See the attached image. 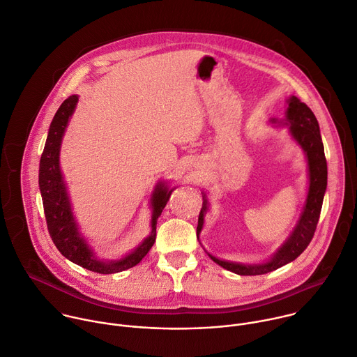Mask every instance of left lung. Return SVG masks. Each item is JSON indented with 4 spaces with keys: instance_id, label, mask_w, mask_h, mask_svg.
<instances>
[{
    "instance_id": "8db88e82",
    "label": "left lung",
    "mask_w": 357,
    "mask_h": 357,
    "mask_svg": "<svg viewBox=\"0 0 357 357\" xmlns=\"http://www.w3.org/2000/svg\"><path fill=\"white\" fill-rule=\"evenodd\" d=\"M286 123L290 125V132L293 137L298 142L301 148L304 149V152L307 153L308 166H310V188H308L307 202L294 232L291 234L289 241L282 245V248H280V250L274 255V257L266 264L245 266L239 263L224 261L209 255V257L217 264L239 275L266 274L296 260L312 241L318 221H319L324 194L326 190L328 169H326V159H325L324 144L321 139L318 121L307 104L301 102L297 97H291L289 100ZM205 209H206V201H204L202 208L199 211L197 235L201 232V228L204 224Z\"/></svg>"
}]
</instances>
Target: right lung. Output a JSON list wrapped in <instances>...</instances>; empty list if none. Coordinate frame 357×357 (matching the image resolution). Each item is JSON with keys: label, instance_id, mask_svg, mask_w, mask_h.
I'll return each mask as SVG.
<instances>
[{"label": "right lung", "instance_id": "right-lung-1", "mask_svg": "<svg viewBox=\"0 0 357 357\" xmlns=\"http://www.w3.org/2000/svg\"><path fill=\"white\" fill-rule=\"evenodd\" d=\"M77 100V96H70L57 109L50 123L45 149L40 158L39 187L43 201L46 225L53 243L56 245L59 252L70 261L100 274L119 273L136 266L153 246L156 239L158 218L162 215V211L166 206L173 190H169L165 184L158 185L152 198V234L144 243L137 246L130 255L119 261L104 263L97 260L77 232V227L73 215H71L70 201L59 167V151L61 137L67 122L75 111Z\"/></svg>", "mask_w": 357, "mask_h": 357}]
</instances>
